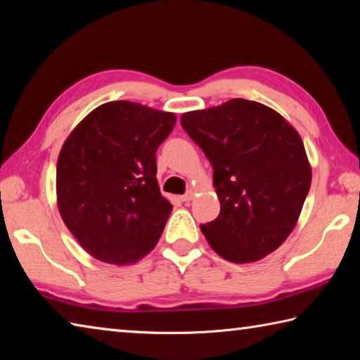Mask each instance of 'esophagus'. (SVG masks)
I'll return each mask as SVG.
<instances>
[{
  "instance_id": "esophagus-1",
  "label": "esophagus",
  "mask_w": 360,
  "mask_h": 360,
  "mask_svg": "<svg viewBox=\"0 0 360 360\" xmlns=\"http://www.w3.org/2000/svg\"><path fill=\"white\" fill-rule=\"evenodd\" d=\"M181 200H182V202H184V203H188V202H191V200H193V192H192V191L186 192V193L181 197Z\"/></svg>"
}]
</instances>
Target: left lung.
Instances as JSON below:
<instances>
[{
	"label": "left lung",
	"mask_w": 360,
	"mask_h": 360,
	"mask_svg": "<svg viewBox=\"0 0 360 360\" xmlns=\"http://www.w3.org/2000/svg\"><path fill=\"white\" fill-rule=\"evenodd\" d=\"M181 125L214 172L221 212L200 225L210 246L233 264L260 260L281 246L311 186L294 127L271 108L243 98L182 114Z\"/></svg>",
	"instance_id": "1"
}]
</instances>
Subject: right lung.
Returning <instances> with one entry per match:
<instances>
[{"mask_svg":"<svg viewBox=\"0 0 360 360\" xmlns=\"http://www.w3.org/2000/svg\"><path fill=\"white\" fill-rule=\"evenodd\" d=\"M174 124L173 112L111 101L65 141L57 162L58 211L95 259L129 265L157 245L173 205L158 188L155 152Z\"/></svg>","mask_w":360,"mask_h":360,"instance_id":"1","label":"right lung"}]
</instances>
